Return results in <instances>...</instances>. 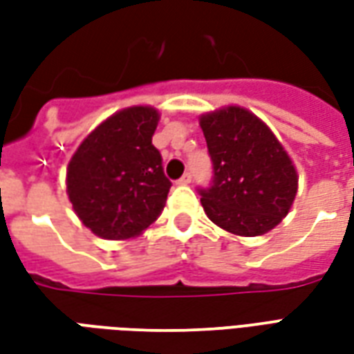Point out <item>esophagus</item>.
Segmentation results:
<instances>
[{"mask_svg":"<svg viewBox=\"0 0 354 354\" xmlns=\"http://www.w3.org/2000/svg\"><path fill=\"white\" fill-rule=\"evenodd\" d=\"M192 172H185L184 176L180 178V180H178V184L180 185H187V184H192Z\"/></svg>","mask_w":354,"mask_h":354,"instance_id":"esophagus-1","label":"esophagus"}]
</instances>
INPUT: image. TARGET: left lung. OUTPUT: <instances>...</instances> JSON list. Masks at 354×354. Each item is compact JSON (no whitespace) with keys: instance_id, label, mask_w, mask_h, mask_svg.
Masks as SVG:
<instances>
[{"instance_id":"obj_1","label":"left lung","mask_w":354,"mask_h":354,"mask_svg":"<svg viewBox=\"0 0 354 354\" xmlns=\"http://www.w3.org/2000/svg\"><path fill=\"white\" fill-rule=\"evenodd\" d=\"M212 180L199 187L201 205L222 230L258 237L288 214L297 174L288 153L263 121L239 106L201 117Z\"/></svg>"}]
</instances>
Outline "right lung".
Returning <instances> with one entry per match:
<instances>
[{
	"mask_svg": "<svg viewBox=\"0 0 354 354\" xmlns=\"http://www.w3.org/2000/svg\"><path fill=\"white\" fill-rule=\"evenodd\" d=\"M159 111L134 106L98 124L68 165V197L94 235L109 241L140 235L165 208L170 180L151 144Z\"/></svg>",
	"mask_w": 354,
	"mask_h": 354,
	"instance_id": "add662e5",
	"label": "right lung"
}]
</instances>
